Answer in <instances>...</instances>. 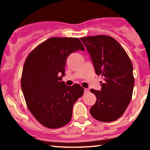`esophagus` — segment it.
<instances>
[{"label": "esophagus", "mask_w": 150, "mask_h": 150, "mask_svg": "<svg viewBox=\"0 0 150 150\" xmlns=\"http://www.w3.org/2000/svg\"><path fill=\"white\" fill-rule=\"evenodd\" d=\"M89 89H87V88H85V93H87V92H89Z\"/></svg>", "instance_id": "esophagus-1"}]
</instances>
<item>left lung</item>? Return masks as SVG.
Here are the masks:
<instances>
[{
  "label": "left lung",
  "mask_w": 150,
  "mask_h": 150,
  "mask_svg": "<svg viewBox=\"0 0 150 150\" xmlns=\"http://www.w3.org/2000/svg\"><path fill=\"white\" fill-rule=\"evenodd\" d=\"M80 39L90 55L96 74L104 79L100 91L90 90L97 97L90 114L99 121H114L123 114L132 99L135 79L131 61L113 37L97 35Z\"/></svg>",
  "instance_id": "obj_1"
}]
</instances>
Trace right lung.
Listing matches in <instances>:
<instances>
[{"mask_svg":"<svg viewBox=\"0 0 150 150\" xmlns=\"http://www.w3.org/2000/svg\"><path fill=\"white\" fill-rule=\"evenodd\" d=\"M85 48L78 38L51 37L28 55L22 70L21 86L27 107L41 124L49 128L64 126L72 118L73 105L82 96L78 84L62 80L71 53Z\"/></svg>","mask_w":150,"mask_h":150,"instance_id":"obj_1","label":"right lung"}]
</instances>
